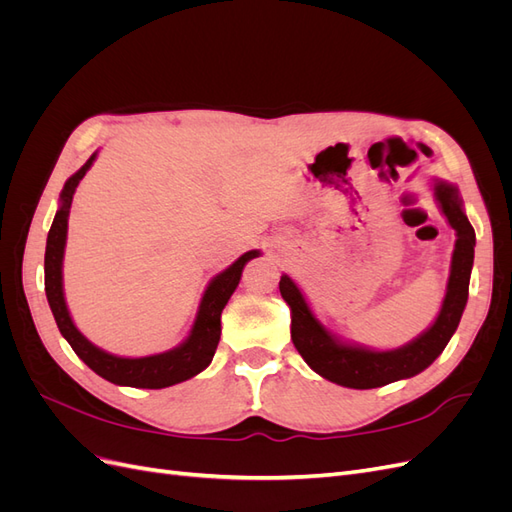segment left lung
<instances>
[{
    "label": "left lung",
    "mask_w": 512,
    "mask_h": 512,
    "mask_svg": "<svg viewBox=\"0 0 512 512\" xmlns=\"http://www.w3.org/2000/svg\"><path fill=\"white\" fill-rule=\"evenodd\" d=\"M433 194H436L444 218L455 230L457 241L440 314L436 322L410 344L380 352L342 342L320 324L299 286L288 275H282L280 292L290 307L292 344L303 356V361L322 378L339 386H348V389H378V386L421 374L451 342L468 303L476 235L466 211H463L459 190L453 183L436 179Z\"/></svg>",
    "instance_id": "left-lung-1"
}]
</instances>
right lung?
<instances>
[{"label": "right lung", "mask_w": 512, "mask_h": 512, "mask_svg": "<svg viewBox=\"0 0 512 512\" xmlns=\"http://www.w3.org/2000/svg\"><path fill=\"white\" fill-rule=\"evenodd\" d=\"M98 153H94L76 173L66 181L64 190L59 194V209L55 213V220L49 230V239H46V252H44V290L46 299H49L51 312L55 316L57 327L66 342L72 346L79 359L96 371L104 380L119 384V386H134V389H166L177 382L190 380L192 376L200 374L205 367H209L215 348L220 344L222 333V309L226 307L232 292L239 286L243 267L256 258L260 252L250 250L239 256L228 269L218 273L209 282L203 299L198 305V314L194 320V327L183 344L177 348L141 356V359H126V356H115L111 352H104L102 348L94 346L89 339L74 327L70 318L68 305L64 299V250H66V237H68V215L70 205L76 188H79L81 179L87 170L94 164Z\"/></svg>", "instance_id": "right-lung-1"}]
</instances>
